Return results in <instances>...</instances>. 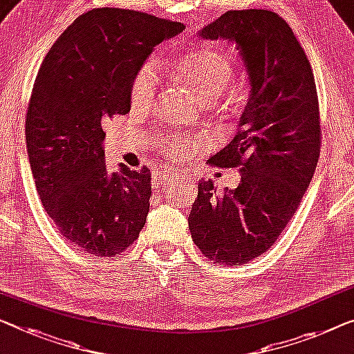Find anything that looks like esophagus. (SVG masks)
I'll return each mask as SVG.
<instances>
[{"instance_id": "1", "label": "esophagus", "mask_w": 354, "mask_h": 354, "mask_svg": "<svg viewBox=\"0 0 354 354\" xmlns=\"http://www.w3.org/2000/svg\"><path fill=\"white\" fill-rule=\"evenodd\" d=\"M176 175H178V173L173 171V170H160V171L156 173L154 179H152V184H154V186H159V184L168 183V181H171V179H175Z\"/></svg>"}]
</instances>
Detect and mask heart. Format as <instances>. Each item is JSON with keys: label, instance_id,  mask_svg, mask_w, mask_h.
I'll list each match as a JSON object with an SVG mask.
<instances>
[{"label": "heart", "instance_id": "b5f03b06", "mask_svg": "<svg viewBox=\"0 0 354 354\" xmlns=\"http://www.w3.org/2000/svg\"><path fill=\"white\" fill-rule=\"evenodd\" d=\"M176 75L202 102H211L225 92L235 76V68L223 52L207 47L184 55L176 68ZM159 82V63L156 60L145 62L131 77V104L140 109L149 108L156 102ZM163 149L168 156L178 159L192 149V143L184 138L167 140L163 141Z\"/></svg>", "mask_w": 354, "mask_h": 354}]
</instances>
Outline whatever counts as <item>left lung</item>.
Returning <instances> with one entry per match:
<instances>
[{
	"instance_id": "obj_1",
	"label": "left lung",
	"mask_w": 354,
	"mask_h": 354,
	"mask_svg": "<svg viewBox=\"0 0 354 354\" xmlns=\"http://www.w3.org/2000/svg\"><path fill=\"white\" fill-rule=\"evenodd\" d=\"M198 36L235 42L251 91L234 140L208 159L240 167L241 181L223 195L200 183L189 230L208 259L241 266L275 243L312 181L321 149L318 93L302 46L272 10H227Z\"/></svg>"
}]
</instances>
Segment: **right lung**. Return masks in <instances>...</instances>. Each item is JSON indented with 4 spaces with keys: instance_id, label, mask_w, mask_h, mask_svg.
<instances>
[{
    "instance_id": "add662e5",
    "label": "right lung",
    "mask_w": 354,
    "mask_h": 354,
    "mask_svg": "<svg viewBox=\"0 0 354 354\" xmlns=\"http://www.w3.org/2000/svg\"><path fill=\"white\" fill-rule=\"evenodd\" d=\"M184 25L118 8L88 10L47 52L25 122L42 207L88 254L113 257L138 239L149 213L151 171L104 165L103 127L130 111L136 70Z\"/></svg>"
}]
</instances>
